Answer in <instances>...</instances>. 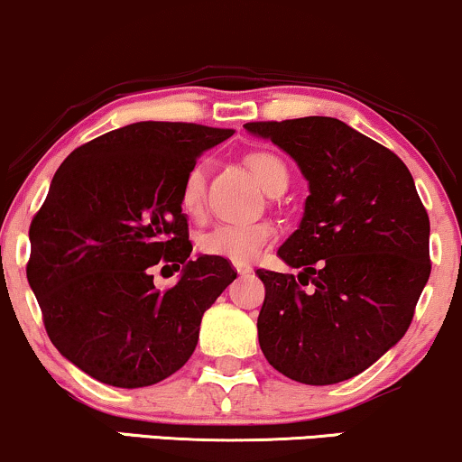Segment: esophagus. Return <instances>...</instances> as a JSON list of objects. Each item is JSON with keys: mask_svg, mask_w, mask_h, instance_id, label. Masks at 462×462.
Listing matches in <instances>:
<instances>
[{"mask_svg": "<svg viewBox=\"0 0 462 462\" xmlns=\"http://www.w3.org/2000/svg\"><path fill=\"white\" fill-rule=\"evenodd\" d=\"M236 270H237V274L246 276V274H250V272H253V267H250V265H240V263H237V265H236Z\"/></svg>", "mask_w": 462, "mask_h": 462, "instance_id": "34e87169", "label": "esophagus"}]
</instances>
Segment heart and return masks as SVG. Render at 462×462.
I'll return each instance as SVG.
<instances>
[{
  "instance_id": "heart-1",
  "label": "heart",
  "mask_w": 462,
  "mask_h": 462,
  "mask_svg": "<svg viewBox=\"0 0 462 462\" xmlns=\"http://www.w3.org/2000/svg\"><path fill=\"white\" fill-rule=\"evenodd\" d=\"M246 164L254 180L265 188L270 195L284 190L289 184V171L276 153L254 152L246 158ZM205 197V162L199 161L188 169L184 184L180 192V205L186 216L197 218L203 212ZM274 240V226L270 222H225L203 233L199 248L209 257H220L231 263H253Z\"/></svg>"
}]
</instances>
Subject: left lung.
I'll return each mask as SVG.
<instances>
[{
    "label": "left lung",
    "mask_w": 462,
    "mask_h": 462,
    "mask_svg": "<svg viewBox=\"0 0 462 462\" xmlns=\"http://www.w3.org/2000/svg\"><path fill=\"white\" fill-rule=\"evenodd\" d=\"M298 162L310 195L278 248L300 274L257 270V329L284 377L332 385L366 370L411 326L430 276V222L405 162L334 117L248 122Z\"/></svg>",
    "instance_id": "left-lung-1"
}]
</instances>
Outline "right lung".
I'll return each mask as SVG.
<instances>
[{
  "label": "right lung",
  "mask_w": 462,
  "mask_h": 462,
  "mask_svg": "<svg viewBox=\"0 0 462 462\" xmlns=\"http://www.w3.org/2000/svg\"><path fill=\"white\" fill-rule=\"evenodd\" d=\"M233 130L136 122L81 147L57 169L30 226L27 281L57 351L89 377L145 388L195 351L203 312L236 281L229 261H190L180 192L188 169ZM182 267L167 292L151 267Z\"/></svg>",
  "instance_id": "1"
}]
</instances>
